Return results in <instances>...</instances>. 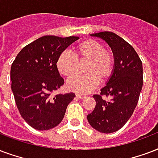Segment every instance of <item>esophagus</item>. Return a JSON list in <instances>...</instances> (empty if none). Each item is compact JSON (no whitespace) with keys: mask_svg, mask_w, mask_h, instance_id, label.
<instances>
[{"mask_svg":"<svg viewBox=\"0 0 158 158\" xmlns=\"http://www.w3.org/2000/svg\"><path fill=\"white\" fill-rule=\"evenodd\" d=\"M76 97H77V98H86V96H85V95L80 94H76Z\"/></svg>","mask_w":158,"mask_h":158,"instance_id":"1","label":"esophagus"}]
</instances>
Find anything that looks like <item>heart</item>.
Masks as SVG:
<instances>
[{
  "mask_svg": "<svg viewBox=\"0 0 158 158\" xmlns=\"http://www.w3.org/2000/svg\"><path fill=\"white\" fill-rule=\"evenodd\" d=\"M88 63L85 68L86 75H77L67 81L70 90L80 94H88L94 89L98 83L103 82L111 76L115 64L114 52L105 48L98 40L88 39L74 47L72 55L64 51L58 58L56 66L63 76L69 77L76 73L78 62Z\"/></svg>",
  "mask_w": 158,
  "mask_h": 158,
  "instance_id": "1",
  "label": "heart"
}]
</instances>
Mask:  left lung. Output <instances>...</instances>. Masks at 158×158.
I'll use <instances>...</instances> for the list:
<instances>
[{
	"instance_id": "8db88e82",
	"label": "left lung",
	"mask_w": 158,
	"mask_h": 158,
	"mask_svg": "<svg viewBox=\"0 0 158 158\" xmlns=\"http://www.w3.org/2000/svg\"><path fill=\"white\" fill-rule=\"evenodd\" d=\"M91 35L104 40L111 47L115 64L100 94L93 96L96 106L87 118L97 131L111 133L124 126L138 104L143 88V64L133 47L114 32L103 31ZM103 96L111 98L107 101Z\"/></svg>"
}]
</instances>
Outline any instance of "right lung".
<instances>
[{"instance_id": "obj_1", "label": "right lung", "mask_w": 158, "mask_h": 158, "mask_svg": "<svg viewBox=\"0 0 158 158\" xmlns=\"http://www.w3.org/2000/svg\"><path fill=\"white\" fill-rule=\"evenodd\" d=\"M77 36L44 35L20 50L10 69L11 89L15 103L24 120L35 129L48 130L63 120L74 93H52L64 81L58 71L60 55Z\"/></svg>"}]
</instances>
